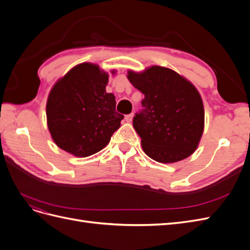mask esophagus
<instances>
[{
	"label": "esophagus",
	"instance_id": "34e87169",
	"mask_svg": "<svg viewBox=\"0 0 250 250\" xmlns=\"http://www.w3.org/2000/svg\"><path fill=\"white\" fill-rule=\"evenodd\" d=\"M133 113H130V115H127V116H125V121L126 122H128V123H130V122H132V119H133Z\"/></svg>",
	"mask_w": 250,
	"mask_h": 250
}]
</instances>
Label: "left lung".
Instances as JSON below:
<instances>
[{"label": "left lung", "instance_id": "8db88e82", "mask_svg": "<svg viewBox=\"0 0 250 250\" xmlns=\"http://www.w3.org/2000/svg\"><path fill=\"white\" fill-rule=\"evenodd\" d=\"M127 78L145 96L133 127L142 148L163 164L183 161L197 149L204 128V108L192 82L168 67L152 65L128 71Z\"/></svg>", "mask_w": 250, "mask_h": 250}]
</instances>
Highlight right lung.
<instances>
[{
  "label": "right lung",
  "instance_id": "right-lung-1",
  "mask_svg": "<svg viewBox=\"0 0 250 250\" xmlns=\"http://www.w3.org/2000/svg\"><path fill=\"white\" fill-rule=\"evenodd\" d=\"M107 83L108 73L98 64L83 62L52 87L46 106L47 124L59 148L86 157L109 143L124 116L116 111V97L105 89Z\"/></svg>",
  "mask_w": 250,
  "mask_h": 250
}]
</instances>
